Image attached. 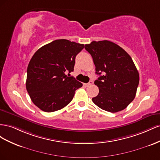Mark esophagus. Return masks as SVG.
Masks as SVG:
<instances>
[{
    "label": "esophagus",
    "mask_w": 160,
    "mask_h": 160,
    "mask_svg": "<svg viewBox=\"0 0 160 160\" xmlns=\"http://www.w3.org/2000/svg\"><path fill=\"white\" fill-rule=\"evenodd\" d=\"M93 84V82H92V80H90L88 83H87V84H84V85L85 86H90V85H92Z\"/></svg>",
    "instance_id": "esophagus-1"
}]
</instances>
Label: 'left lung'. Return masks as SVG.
Returning <instances> with one entry per match:
<instances>
[{"label": "left lung", "mask_w": 160, "mask_h": 160, "mask_svg": "<svg viewBox=\"0 0 160 160\" xmlns=\"http://www.w3.org/2000/svg\"><path fill=\"white\" fill-rule=\"evenodd\" d=\"M99 75L94 81L98 94L92 101L102 110L117 112L133 101L139 82V75L129 55L116 43L104 40L86 44ZM103 74L101 76L102 72Z\"/></svg>", "instance_id": "obj_1"}]
</instances>
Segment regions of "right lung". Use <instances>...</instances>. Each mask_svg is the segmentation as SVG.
Segmentation results:
<instances>
[{
    "mask_svg": "<svg viewBox=\"0 0 160 160\" xmlns=\"http://www.w3.org/2000/svg\"><path fill=\"white\" fill-rule=\"evenodd\" d=\"M84 47L67 39H57L39 48L27 67L26 88L41 110L51 112L65 107L82 86L66 73L74 71L75 58Z\"/></svg>",
    "mask_w": 160,
    "mask_h": 160,
    "instance_id": "add662e5",
    "label": "right lung"
}]
</instances>
